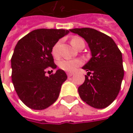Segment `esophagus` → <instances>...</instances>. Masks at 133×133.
<instances>
[{
    "mask_svg": "<svg viewBox=\"0 0 133 133\" xmlns=\"http://www.w3.org/2000/svg\"><path fill=\"white\" fill-rule=\"evenodd\" d=\"M72 75H73V73H67V76H68V77H72Z\"/></svg>",
    "mask_w": 133,
    "mask_h": 133,
    "instance_id": "34e87169",
    "label": "esophagus"
}]
</instances>
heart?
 <instances>
[{
  "label": "heart",
  "mask_w": 133,
  "mask_h": 133,
  "mask_svg": "<svg viewBox=\"0 0 133 133\" xmlns=\"http://www.w3.org/2000/svg\"><path fill=\"white\" fill-rule=\"evenodd\" d=\"M79 39L78 38H72L71 41V44L75 47V42ZM59 46H60V42H57L52 49V54L55 58H58L59 56ZM81 64H82L81 61L78 59H63L59 62V66L61 69H64V71L74 72Z\"/></svg>",
  "instance_id": "1"
}]
</instances>
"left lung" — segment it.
<instances>
[{"label":"left lung","instance_id":"obj_1","mask_svg":"<svg viewBox=\"0 0 133 133\" xmlns=\"http://www.w3.org/2000/svg\"><path fill=\"white\" fill-rule=\"evenodd\" d=\"M69 31L84 39L92 55L82 67L88 72L78 89L80 97L94 108H105L120 91L124 74L122 54L112 39L96 29L75 28Z\"/></svg>","mask_w":133,"mask_h":133}]
</instances>
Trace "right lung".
<instances>
[{"instance_id": "1", "label": "right lung", "mask_w": 133, "mask_h": 133, "mask_svg": "<svg viewBox=\"0 0 133 133\" xmlns=\"http://www.w3.org/2000/svg\"><path fill=\"white\" fill-rule=\"evenodd\" d=\"M69 33L63 29H38L16 44L11 59L12 81L19 98L29 108L44 110L58 99L67 75L61 69L49 76L45 73L47 69L57 68L52 49Z\"/></svg>"}]
</instances>
